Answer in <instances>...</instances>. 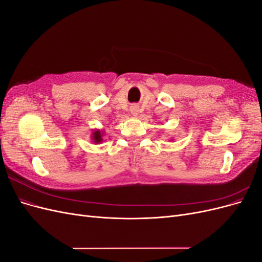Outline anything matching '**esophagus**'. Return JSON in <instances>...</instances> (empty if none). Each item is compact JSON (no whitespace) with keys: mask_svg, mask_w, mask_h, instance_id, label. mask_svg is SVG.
Wrapping results in <instances>:
<instances>
[{"mask_svg":"<svg viewBox=\"0 0 262 262\" xmlns=\"http://www.w3.org/2000/svg\"><path fill=\"white\" fill-rule=\"evenodd\" d=\"M131 114H132V116H138V114H139L138 106H132L131 107Z\"/></svg>","mask_w":262,"mask_h":262,"instance_id":"1","label":"esophagus"}]
</instances>
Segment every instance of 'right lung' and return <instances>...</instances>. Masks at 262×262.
<instances>
[{"instance_id":"right-lung-1","label":"right lung","mask_w":262,"mask_h":262,"mask_svg":"<svg viewBox=\"0 0 262 262\" xmlns=\"http://www.w3.org/2000/svg\"><path fill=\"white\" fill-rule=\"evenodd\" d=\"M102 136H104V132L100 131V130H94L93 133H92V140L94 143L96 144H99L100 142L102 141Z\"/></svg>"}]
</instances>
